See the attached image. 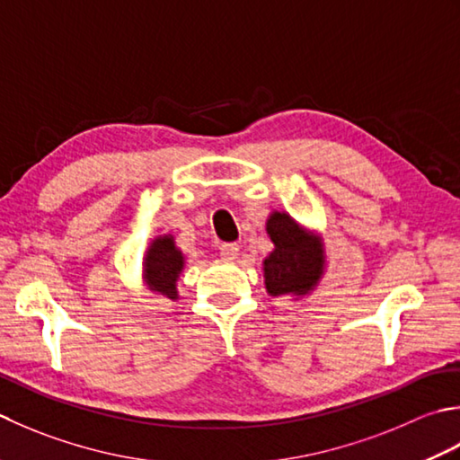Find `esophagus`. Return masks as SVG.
Listing matches in <instances>:
<instances>
[{
	"instance_id": "esophagus-1",
	"label": "esophagus",
	"mask_w": 460,
	"mask_h": 460,
	"mask_svg": "<svg viewBox=\"0 0 460 460\" xmlns=\"http://www.w3.org/2000/svg\"><path fill=\"white\" fill-rule=\"evenodd\" d=\"M238 252H240V246L236 242H228V243H222V246H220V256L224 260H236Z\"/></svg>"
}]
</instances>
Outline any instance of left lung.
Masks as SVG:
<instances>
[{
	"instance_id": "obj_1",
	"label": "left lung",
	"mask_w": 460,
	"mask_h": 460,
	"mask_svg": "<svg viewBox=\"0 0 460 460\" xmlns=\"http://www.w3.org/2000/svg\"><path fill=\"white\" fill-rule=\"evenodd\" d=\"M266 230L274 252L264 260V278L270 296H304L320 282L323 274V246L292 217L274 212Z\"/></svg>"
}]
</instances>
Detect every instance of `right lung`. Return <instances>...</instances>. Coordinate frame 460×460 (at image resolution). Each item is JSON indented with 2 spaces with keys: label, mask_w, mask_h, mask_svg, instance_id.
Wrapping results in <instances>:
<instances>
[{
  "label": "right lung",
  "mask_w": 460,
  "mask_h": 460,
  "mask_svg": "<svg viewBox=\"0 0 460 460\" xmlns=\"http://www.w3.org/2000/svg\"><path fill=\"white\" fill-rule=\"evenodd\" d=\"M184 258L181 250L174 246L172 236H158L148 246L145 258V279L146 286L166 296L168 299H176V279L182 271Z\"/></svg>",
  "instance_id": "add662e5"
}]
</instances>
